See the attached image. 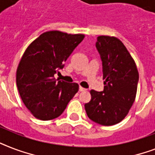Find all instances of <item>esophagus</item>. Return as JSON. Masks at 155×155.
<instances>
[{"label":"esophagus","mask_w":155,"mask_h":155,"mask_svg":"<svg viewBox=\"0 0 155 155\" xmlns=\"http://www.w3.org/2000/svg\"><path fill=\"white\" fill-rule=\"evenodd\" d=\"M80 92H84V91H86V89H85L84 87H81V86H80Z\"/></svg>","instance_id":"obj_1"}]
</instances>
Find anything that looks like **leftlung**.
<instances>
[{
    "mask_svg": "<svg viewBox=\"0 0 155 155\" xmlns=\"http://www.w3.org/2000/svg\"><path fill=\"white\" fill-rule=\"evenodd\" d=\"M102 61L103 92L91 90L85 104L87 117L102 125L120 122L129 113L137 94V66L125 45L116 37L102 35L96 43Z\"/></svg>",
    "mask_w": 155,
    "mask_h": 155,
    "instance_id": "8db88e82",
    "label": "left lung"
}]
</instances>
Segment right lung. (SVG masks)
<instances>
[{
  "label": "right lung",
  "instance_id": "add662e5",
  "mask_svg": "<svg viewBox=\"0 0 155 155\" xmlns=\"http://www.w3.org/2000/svg\"><path fill=\"white\" fill-rule=\"evenodd\" d=\"M84 38L58 30L47 31L34 40L21 58L16 74L18 92L25 107L42 120L58 117L79 90L76 83L56 81L54 74Z\"/></svg>",
  "mask_w": 155,
  "mask_h": 155
}]
</instances>
